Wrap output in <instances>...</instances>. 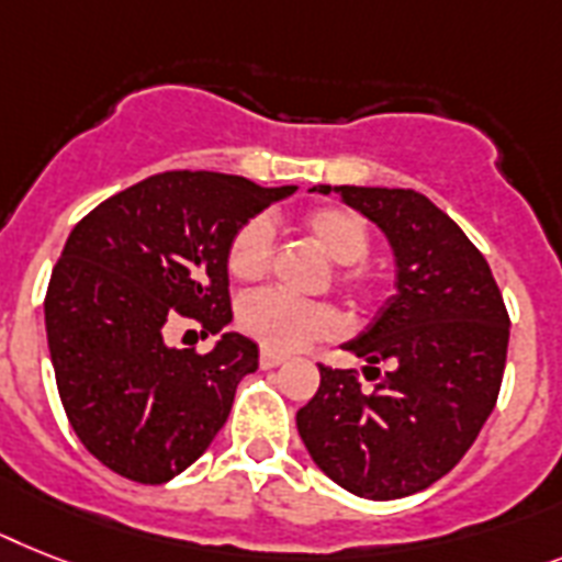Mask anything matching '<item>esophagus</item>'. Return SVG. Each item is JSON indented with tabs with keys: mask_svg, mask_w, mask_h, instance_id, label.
Here are the masks:
<instances>
[{
	"mask_svg": "<svg viewBox=\"0 0 562 562\" xmlns=\"http://www.w3.org/2000/svg\"><path fill=\"white\" fill-rule=\"evenodd\" d=\"M261 368L263 370H272V368H278V364H284V356L281 353H276V350H261Z\"/></svg>",
	"mask_w": 562,
	"mask_h": 562,
	"instance_id": "esophagus-1",
	"label": "esophagus"
}]
</instances>
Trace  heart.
I'll use <instances>...</instances> for the list:
<instances>
[{"label":"heart","instance_id":"obj_1","mask_svg":"<svg viewBox=\"0 0 562 562\" xmlns=\"http://www.w3.org/2000/svg\"><path fill=\"white\" fill-rule=\"evenodd\" d=\"M301 226L310 238L341 263L338 284L347 286L361 299H373L382 281L364 267L370 252L368 221L347 206H315L301 217ZM272 258V226L267 217H252L235 229L226 247V270L235 281H258L263 278ZM240 330L252 336L258 345L276 353H292L318 338H336L345 330V318L333 304L324 301H301L286 292L263 290L252 292L238 304Z\"/></svg>","mask_w":562,"mask_h":562}]
</instances>
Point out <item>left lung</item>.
Returning <instances> with one entry per match:
<instances>
[{"instance_id": "obj_1", "label": "left lung", "mask_w": 562, "mask_h": 562, "mask_svg": "<svg viewBox=\"0 0 562 562\" xmlns=\"http://www.w3.org/2000/svg\"><path fill=\"white\" fill-rule=\"evenodd\" d=\"M336 192L391 240L396 295L345 345L368 361L373 393L361 391L356 370L318 364L322 384L295 422L315 465L341 488L364 499L411 497L442 480L480 437L497 405L512 322L488 261L425 194Z\"/></svg>"}]
</instances>
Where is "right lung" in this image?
I'll list each match as a JSON object with an SVG mask.
<instances>
[{"instance_id": "add662e5", "label": "right lung", "mask_w": 562, "mask_h": 562, "mask_svg": "<svg viewBox=\"0 0 562 562\" xmlns=\"http://www.w3.org/2000/svg\"><path fill=\"white\" fill-rule=\"evenodd\" d=\"M295 187L221 171H164L74 226L45 295V333L65 416L88 453L125 480L160 485L224 428L258 345L224 333L209 353L166 345L178 318L203 336L232 322L226 247Z\"/></svg>"}]
</instances>
